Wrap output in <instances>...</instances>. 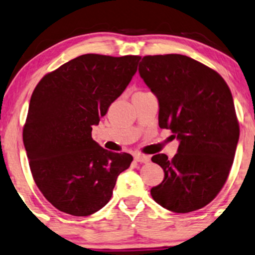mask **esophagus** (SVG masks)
<instances>
[{
	"label": "esophagus",
	"mask_w": 255,
	"mask_h": 255,
	"mask_svg": "<svg viewBox=\"0 0 255 255\" xmlns=\"http://www.w3.org/2000/svg\"><path fill=\"white\" fill-rule=\"evenodd\" d=\"M149 157L145 155H142V153H138V155L134 156V161L139 162V163H147L149 162Z\"/></svg>",
	"instance_id": "1"
}]
</instances>
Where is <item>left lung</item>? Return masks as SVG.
Returning a JSON list of instances; mask_svg holds the SVG:
<instances>
[{
    "label": "left lung",
    "mask_w": 255,
    "mask_h": 255,
    "mask_svg": "<svg viewBox=\"0 0 255 255\" xmlns=\"http://www.w3.org/2000/svg\"><path fill=\"white\" fill-rule=\"evenodd\" d=\"M138 71L158 99L159 128L180 139L172 159L152 156L164 170L152 199L175 213L203 208L233 165L240 127L231 90L218 72L181 54L146 55Z\"/></svg>",
    "instance_id": "left-lung-1"
}]
</instances>
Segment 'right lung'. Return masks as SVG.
Wrapping results in <instances>:
<instances>
[{
    "mask_svg": "<svg viewBox=\"0 0 255 255\" xmlns=\"http://www.w3.org/2000/svg\"><path fill=\"white\" fill-rule=\"evenodd\" d=\"M139 60V55L84 54L47 73L34 89L23 144L34 182L60 212H98L133 161L130 153L108 151L94 142L92 127L124 92Z\"/></svg>",
    "mask_w": 255,
    "mask_h": 255,
    "instance_id": "1",
    "label": "right lung"
}]
</instances>
